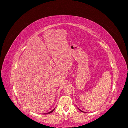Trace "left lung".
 <instances>
[{"mask_svg": "<svg viewBox=\"0 0 128 128\" xmlns=\"http://www.w3.org/2000/svg\"><path fill=\"white\" fill-rule=\"evenodd\" d=\"M78 109H79V108H78ZM79 110H80V111H81V112H83V111H82V110H80V109H79Z\"/></svg>", "mask_w": 128, "mask_h": 128, "instance_id": "1", "label": "left lung"}]
</instances>
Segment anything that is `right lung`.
<instances>
[{"label":"right lung","instance_id":"add662e5","mask_svg":"<svg viewBox=\"0 0 128 128\" xmlns=\"http://www.w3.org/2000/svg\"><path fill=\"white\" fill-rule=\"evenodd\" d=\"M55 110V108L54 109H53L52 110H51V112H47V113H45V114H50V113H51L52 112H53V111H54V110Z\"/></svg>","mask_w":128,"mask_h":128}]
</instances>
